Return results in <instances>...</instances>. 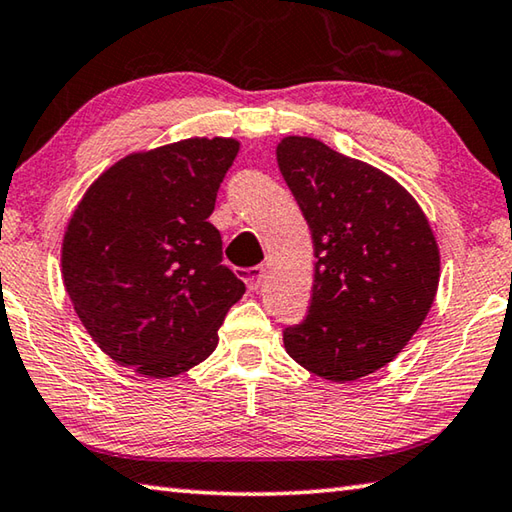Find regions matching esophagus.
Listing matches in <instances>:
<instances>
[{"instance_id":"esophagus-1","label":"esophagus","mask_w":512,"mask_h":512,"mask_svg":"<svg viewBox=\"0 0 512 512\" xmlns=\"http://www.w3.org/2000/svg\"><path fill=\"white\" fill-rule=\"evenodd\" d=\"M240 274H242V281L247 283L249 290H258V288H261L263 279H265V267L263 265L245 267V270H240Z\"/></svg>"}]
</instances>
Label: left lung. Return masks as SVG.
<instances>
[{
  "label": "left lung",
  "mask_w": 512,
  "mask_h": 512,
  "mask_svg": "<svg viewBox=\"0 0 512 512\" xmlns=\"http://www.w3.org/2000/svg\"><path fill=\"white\" fill-rule=\"evenodd\" d=\"M276 159L317 258L308 315L283 330L285 351L319 378H364L405 348L432 308L434 233L396 179L319 139L285 137Z\"/></svg>",
  "instance_id": "8db88e82"
}]
</instances>
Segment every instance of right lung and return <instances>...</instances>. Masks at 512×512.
Masks as SVG:
<instances>
[{
    "label": "right lung",
    "mask_w": 512,
    "mask_h": 512,
    "mask_svg": "<svg viewBox=\"0 0 512 512\" xmlns=\"http://www.w3.org/2000/svg\"><path fill=\"white\" fill-rule=\"evenodd\" d=\"M238 148L233 139H186L125 157L71 215L62 279L116 364L173 378L218 346L245 283L222 265L209 215Z\"/></svg>",
    "instance_id": "1"
}]
</instances>
